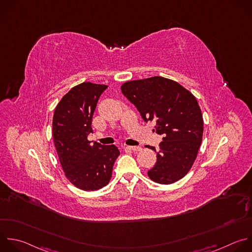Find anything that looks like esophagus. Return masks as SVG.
I'll use <instances>...</instances> for the list:
<instances>
[{
    "label": "esophagus",
    "mask_w": 252,
    "mask_h": 252,
    "mask_svg": "<svg viewBox=\"0 0 252 252\" xmlns=\"http://www.w3.org/2000/svg\"><path fill=\"white\" fill-rule=\"evenodd\" d=\"M126 148L130 149V150H133V151H139L141 150V147L140 146H126Z\"/></svg>",
    "instance_id": "obj_1"
}]
</instances>
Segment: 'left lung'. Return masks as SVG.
Listing matches in <instances>:
<instances>
[{"instance_id":"left-lung-1","label":"left lung","mask_w":252,"mask_h":252,"mask_svg":"<svg viewBox=\"0 0 252 252\" xmlns=\"http://www.w3.org/2000/svg\"><path fill=\"white\" fill-rule=\"evenodd\" d=\"M122 93L135 106L145 123L155 122L153 131L163 136L155 165L147 174L159 184H172L191 169L201 146L204 122L196 98L179 83L154 76L128 81Z\"/></svg>"}]
</instances>
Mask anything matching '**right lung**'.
<instances>
[{"instance_id": "add662e5", "label": "right lung", "mask_w": 252, "mask_h": 252, "mask_svg": "<svg viewBox=\"0 0 252 252\" xmlns=\"http://www.w3.org/2000/svg\"><path fill=\"white\" fill-rule=\"evenodd\" d=\"M106 85L84 82L73 87L55 108L52 135L67 179L84 191L99 190L110 182L113 166L120 155L114 144L88 140L92 119Z\"/></svg>"}]
</instances>
